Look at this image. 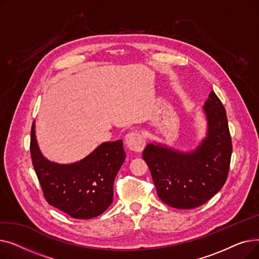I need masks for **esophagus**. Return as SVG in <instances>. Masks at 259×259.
<instances>
[{"label":"esophagus","instance_id":"34e87169","mask_svg":"<svg viewBox=\"0 0 259 259\" xmlns=\"http://www.w3.org/2000/svg\"><path fill=\"white\" fill-rule=\"evenodd\" d=\"M126 145L130 150L134 152H141L144 150L146 142L143 135L139 132H130L126 135Z\"/></svg>","mask_w":259,"mask_h":259}]
</instances>
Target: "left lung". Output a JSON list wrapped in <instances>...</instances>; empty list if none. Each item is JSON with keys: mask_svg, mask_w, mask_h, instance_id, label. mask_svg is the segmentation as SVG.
<instances>
[{"mask_svg": "<svg viewBox=\"0 0 259 259\" xmlns=\"http://www.w3.org/2000/svg\"><path fill=\"white\" fill-rule=\"evenodd\" d=\"M206 137L191 151L161 143L148 144L143 158L151 171L158 197L176 209H193L213 197L225 185L232 142L225 108L212 91L202 106Z\"/></svg>", "mask_w": 259, "mask_h": 259, "instance_id": "8db88e82", "label": "left lung"}]
</instances>
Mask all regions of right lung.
<instances>
[{
    "instance_id": "1",
    "label": "right lung",
    "mask_w": 259,
    "mask_h": 259,
    "mask_svg": "<svg viewBox=\"0 0 259 259\" xmlns=\"http://www.w3.org/2000/svg\"><path fill=\"white\" fill-rule=\"evenodd\" d=\"M32 165L49 205L76 220H90L105 212L113 201V183L125 161L121 140L105 142L83 159L59 164L47 159L31 127Z\"/></svg>"
}]
</instances>
